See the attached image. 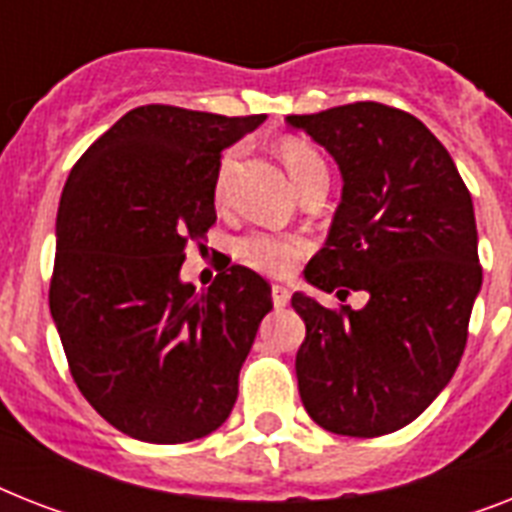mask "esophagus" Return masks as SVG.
I'll return each mask as SVG.
<instances>
[{
    "label": "esophagus",
    "instance_id": "esophagus-1",
    "mask_svg": "<svg viewBox=\"0 0 512 512\" xmlns=\"http://www.w3.org/2000/svg\"><path fill=\"white\" fill-rule=\"evenodd\" d=\"M289 297H292V292H289L287 287H281V284H273L271 287V300L276 308H284V305L289 303Z\"/></svg>",
    "mask_w": 512,
    "mask_h": 512
}]
</instances>
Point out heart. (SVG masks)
Masks as SVG:
<instances>
[{"label": "heart", "instance_id": "obj_1", "mask_svg": "<svg viewBox=\"0 0 512 512\" xmlns=\"http://www.w3.org/2000/svg\"><path fill=\"white\" fill-rule=\"evenodd\" d=\"M279 156L289 177L295 180L297 188H303L316 172L327 170V164L321 154L300 138H287L279 143ZM233 159L236 154H225L220 172H217V196L223 199L228 191V177L233 170ZM308 252V241L300 236H279V233L252 231L236 241V257L241 263L252 268V271L268 273V276H284L295 268V263Z\"/></svg>", "mask_w": 512, "mask_h": 512}]
</instances>
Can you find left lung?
<instances>
[{"mask_svg": "<svg viewBox=\"0 0 512 512\" xmlns=\"http://www.w3.org/2000/svg\"><path fill=\"white\" fill-rule=\"evenodd\" d=\"M327 148L342 199L305 281L361 311H329L295 292L305 321L297 388L305 412L337 436L374 438L404 428L449 385L481 292L473 199L452 156L406 111L350 103L287 116Z\"/></svg>", "mask_w": 512, "mask_h": 512, "instance_id": "8db88e82", "label": "left lung"}]
</instances>
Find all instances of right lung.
Here are the masks:
<instances>
[{"instance_id": "obj_1", "label": "right lung", "mask_w": 512, "mask_h": 512, "mask_svg": "<svg viewBox=\"0 0 512 512\" xmlns=\"http://www.w3.org/2000/svg\"><path fill=\"white\" fill-rule=\"evenodd\" d=\"M265 114L140 106L68 175L55 220L50 313L92 409L148 444H185L228 420L257 327L260 273L231 265L196 292L185 244L215 223L220 154Z\"/></svg>"}]
</instances>
